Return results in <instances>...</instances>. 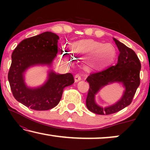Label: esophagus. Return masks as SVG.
Listing matches in <instances>:
<instances>
[{
	"label": "esophagus",
	"instance_id": "obj_1",
	"mask_svg": "<svg viewBox=\"0 0 150 150\" xmlns=\"http://www.w3.org/2000/svg\"><path fill=\"white\" fill-rule=\"evenodd\" d=\"M81 80V75L79 74H76L75 76V77H74V81H75V83H77V82H79V81H80Z\"/></svg>",
	"mask_w": 150,
	"mask_h": 150
}]
</instances>
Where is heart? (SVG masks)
<instances>
[{
    "label": "heart",
    "instance_id": "b5f03b06",
    "mask_svg": "<svg viewBox=\"0 0 150 150\" xmlns=\"http://www.w3.org/2000/svg\"><path fill=\"white\" fill-rule=\"evenodd\" d=\"M71 50L76 54L89 57V61L92 64L100 65L105 59H109L115 54V49L110 44H103L95 41L86 40L75 42L71 46ZM65 62H70V57L67 53L61 55Z\"/></svg>",
    "mask_w": 150,
    "mask_h": 150
}]
</instances>
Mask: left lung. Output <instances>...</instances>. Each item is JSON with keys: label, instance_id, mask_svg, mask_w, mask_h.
Returning <instances> with one entry per match:
<instances>
[{"label": "left lung", "instance_id": "obj_1", "mask_svg": "<svg viewBox=\"0 0 150 150\" xmlns=\"http://www.w3.org/2000/svg\"><path fill=\"white\" fill-rule=\"evenodd\" d=\"M120 51L117 63L103 70L91 73L87 77L89 83L86 106L90 111L98 115L115 113L132 102L137 88L140 85L141 63L136 53L123 43L113 38ZM117 82L125 88L121 99L112 105L103 108L95 102V95L102 88L109 83Z\"/></svg>", "mask_w": 150, "mask_h": 150}]
</instances>
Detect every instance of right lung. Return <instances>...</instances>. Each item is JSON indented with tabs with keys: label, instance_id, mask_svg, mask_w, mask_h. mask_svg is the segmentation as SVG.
<instances>
[{
	"label": "right lung",
	"instance_id": "add662e5",
	"mask_svg": "<svg viewBox=\"0 0 150 150\" xmlns=\"http://www.w3.org/2000/svg\"><path fill=\"white\" fill-rule=\"evenodd\" d=\"M59 37L52 32H44L22 40L11 54L8 73L10 87L15 99L24 106L36 110L54 108L60 102L63 89L72 85L71 74H59L49 70L47 81L38 87H29L24 81V73L30 67H50L58 52Z\"/></svg>",
	"mask_w": 150,
	"mask_h": 150
}]
</instances>
